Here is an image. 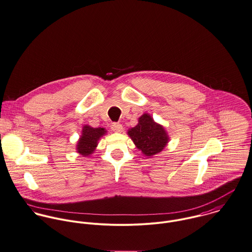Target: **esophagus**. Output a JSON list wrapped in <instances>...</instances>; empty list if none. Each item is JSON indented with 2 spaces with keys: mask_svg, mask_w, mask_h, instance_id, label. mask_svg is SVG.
Wrapping results in <instances>:
<instances>
[{
  "mask_svg": "<svg viewBox=\"0 0 252 252\" xmlns=\"http://www.w3.org/2000/svg\"><path fill=\"white\" fill-rule=\"evenodd\" d=\"M112 130L115 132H122L123 131V126L120 123H113Z\"/></svg>",
  "mask_w": 252,
  "mask_h": 252,
  "instance_id": "obj_1",
  "label": "esophagus"
}]
</instances>
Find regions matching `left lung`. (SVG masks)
<instances>
[{
  "label": "left lung",
  "mask_w": 252,
  "mask_h": 252,
  "mask_svg": "<svg viewBox=\"0 0 252 252\" xmlns=\"http://www.w3.org/2000/svg\"><path fill=\"white\" fill-rule=\"evenodd\" d=\"M127 133L135 146L149 158L159 154L169 139L163 126L155 123L149 114L142 115L138 125L130 128Z\"/></svg>",
  "instance_id": "1"
}]
</instances>
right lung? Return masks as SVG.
Segmentation results:
<instances>
[{"instance_id":"obj_1","label":"right lung","mask_w":252,"mask_h":252,"mask_svg":"<svg viewBox=\"0 0 252 252\" xmlns=\"http://www.w3.org/2000/svg\"><path fill=\"white\" fill-rule=\"evenodd\" d=\"M105 133L106 130L102 127L94 128L89 126H85L82 130V135L78 141L77 152L86 157L93 154L97 145V141Z\"/></svg>"}]
</instances>
